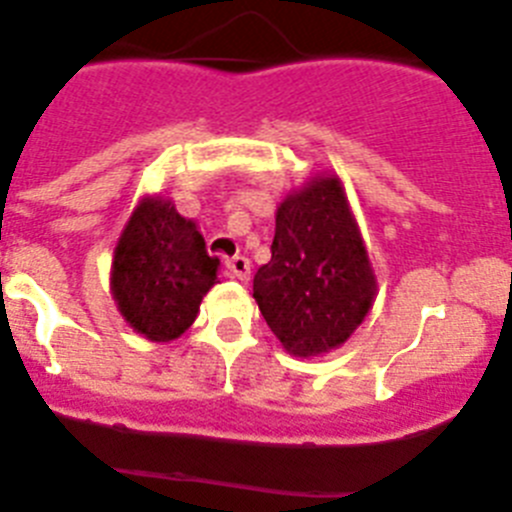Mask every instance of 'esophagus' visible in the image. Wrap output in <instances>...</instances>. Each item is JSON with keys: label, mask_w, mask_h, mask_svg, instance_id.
Returning a JSON list of instances; mask_svg holds the SVG:
<instances>
[{"label": "esophagus", "mask_w": 512, "mask_h": 512, "mask_svg": "<svg viewBox=\"0 0 512 512\" xmlns=\"http://www.w3.org/2000/svg\"><path fill=\"white\" fill-rule=\"evenodd\" d=\"M227 272L237 280L250 278V260L245 255H234L227 260Z\"/></svg>", "instance_id": "obj_1"}]
</instances>
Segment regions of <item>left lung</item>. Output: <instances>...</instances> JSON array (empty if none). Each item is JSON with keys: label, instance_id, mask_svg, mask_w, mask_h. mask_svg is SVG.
Instances as JSON below:
<instances>
[{"label": "left lung", "instance_id": "obj_1", "mask_svg": "<svg viewBox=\"0 0 512 512\" xmlns=\"http://www.w3.org/2000/svg\"><path fill=\"white\" fill-rule=\"evenodd\" d=\"M272 257L252 283L262 318L293 356H321L364 323L376 278L338 176L280 202Z\"/></svg>", "mask_w": 512, "mask_h": 512}]
</instances>
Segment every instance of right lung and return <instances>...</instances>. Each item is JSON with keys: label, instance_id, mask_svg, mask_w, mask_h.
Instances as JSON below:
<instances>
[{"label": "right lung", "instance_id": "obj_1", "mask_svg": "<svg viewBox=\"0 0 512 512\" xmlns=\"http://www.w3.org/2000/svg\"><path fill=\"white\" fill-rule=\"evenodd\" d=\"M217 270L219 260L207 255L197 224L169 199L146 197L113 252L111 293L133 331L166 343L194 323Z\"/></svg>", "mask_w": 512, "mask_h": 512}]
</instances>
